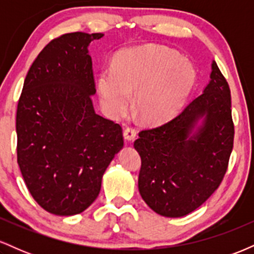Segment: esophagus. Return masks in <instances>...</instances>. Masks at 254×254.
Instances as JSON below:
<instances>
[{
    "label": "esophagus",
    "mask_w": 254,
    "mask_h": 254,
    "mask_svg": "<svg viewBox=\"0 0 254 254\" xmlns=\"http://www.w3.org/2000/svg\"><path fill=\"white\" fill-rule=\"evenodd\" d=\"M137 135V131L135 127H127L124 129V138L127 139V142H131L135 139V137Z\"/></svg>",
    "instance_id": "esophagus-1"
}]
</instances>
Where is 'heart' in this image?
<instances>
[{
	"label": "heart",
	"instance_id": "obj_1",
	"mask_svg": "<svg viewBox=\"0 0 254 254\" xmlns=\"http://www.w3.org/2000/svg\"><path fill=\"white\" fill-rule=\"evenodd\" d=\"M196 82V70L176 50L145 45L116 57L113 69L99 74L101 103L112 118L129 112L135 93V111L145 124L167 122L179 111Z\"/></svg>",
	"mask_w": 254,
	"mask_h": 254
}]
</instances>
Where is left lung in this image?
I'll use <instances>...</instances> for the list:
<instances>
[{
	"label": "left lung",
	"mask_w": 254,
	"mask_h": 254,
	"mask_svg": "<svg viewBox=\"0 0 254 254\" xmlns=\"http://www.w3.org/2000/svg\"><path fill=\"white\" fill-rule=\"evenodd\" d=\"M230 107L228 82L214 61L199 97L172 121L138 133L133 143L142 161L138 190L151 210L185 216L217 190L234 141Z\"/></svg>",
	"instance_id": "obj_1"
}]
</instances>
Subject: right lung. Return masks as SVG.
Returning <instances> with one entry per match:
<instances>
[{"mask_svg":"<svg viewBox=\"0 0 254 254\" xmlns=\"http://www.w3.org/2000/svg\"><path fill=\"white\" fill-rule=\"evenodd\" d=\"M103 33L51 40L26 75L17 103V164L34 200L60 216L97 199L101 179L123 148L119 124L95 113L89 44Z\"/></svg>","mask_w":254,"mask_h":254,"instance_id":"obj_1","label":"right lung"}]
</instances>
